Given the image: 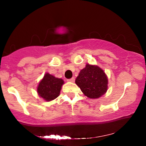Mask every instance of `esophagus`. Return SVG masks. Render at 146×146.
I'll return each instance as SVG.
<instances>
[{"instance_id": "34e87169", "label": "esophagus", "mask_w": 146, "mask_h": 146, "mask_svg": "<svg viewBox=\"0 0 146 146\" xmlns=\"http://www.w3.org/2000/svg\"><path fill=\"white\" fill-rule=\"evenodd\" d=\"M67 82H75V78H72L71 79H68Z\"/></svg>"}]
</instances>
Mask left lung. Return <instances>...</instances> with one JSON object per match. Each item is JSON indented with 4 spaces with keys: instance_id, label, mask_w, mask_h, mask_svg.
Returning <instances> with one entry per match:
<instances>
[{
    "instance_id": "left-lung-1",
    "label": "left lung",
    "mask_w": 146,
    "mask_h": 146,
    "mask_svg": "<svg viewBox=\"0 0 146 146\" xmlns=\"http://www.w3.org/2000/svg\"><path fill=\"white\" fill-rule=\"evenodd\" d=\"M75 84L90 99L100 98L108 90V78L104 71L98 66L89 64L80 71Z\"/></svg>"
}]
</instances>
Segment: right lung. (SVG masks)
<instances>
[{
    "mask_svg": "<svg viewBox=\"0 0 146 146\" xmlns=\"http://www.w3.org/2000/svg\"><path fill=\"white\" fill-rule=\"evenodd\" d=\"M64 84L62 79L58 78L46 73L40 82L37 92L40 97L45 101L50 102L60 95L62 86Z\"/></svg>",
    "mask_w": 146,
    "mask_h": 146,
    "instance_id": "add662e5",
    "label": "right lung"
}]
</instances>
